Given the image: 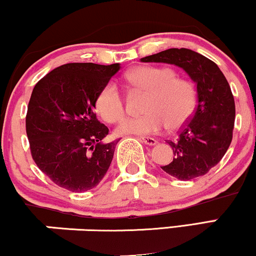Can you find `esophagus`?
Here are the masks:
<instances>
[{"label": "esophagus", "instance_id": "1", "mask_svg": "<svg viewBox=\"0 0 256 256\" xmlns=\"http://www.w3.org/2000/svg\"><path fill=\"white\" fill-rule=\"evenodd\" d=\"M140 140H142L146 146H155L158 143V140L152 137H140Z\"/></svg>", "mask_w": 256, "mask_h": 256}]
</instances>
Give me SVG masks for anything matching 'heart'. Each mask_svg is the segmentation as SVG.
I'll return each instance as SVG.
<instances>
[{
    "instance_id": "heart-1",
    "label": "heart",
    "mask_w": 256,
    "mask_h": 256,
    "mask_svg": "<svg viewBox=\"0 0 256 256\" xmlns=\"http://www.w3.org/2000/svg\"><path fill=\"white\" fill-rule=\"evenodd\" d=\"M168 67L140 66L126 73V80L134 89L148 92L142 116L125 119L116 128L119 134L148 136L168 128L178 130L192 116L196 107V88L192 80L176 77ZM96 110L107 122L124 116L125 104L119 88L106 84L96 98Z\"/></svg>"
}]
</instances>
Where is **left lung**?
Returning a JSON list of instances; mask_svg holds the SVG:
<instances>
[{"instance_id":"obj_1","label":"left lung","mask_w":256,"mask_h":256,"mask_svg":"<svg viewBox=\"0 0 256 256\" xmlns=\"http://www.w3.org/2000/svg\"><path fill=\"white\" fill-rule=\"evenodd\" d=\"M142 62H162L180 67L198 89V106L192 118L168 140L173 161L161 166L179 180L201 177L222 160L231 144L234 125V100L218 64L186 48H171L140 58Z\"/></svg>"}]
</instances>
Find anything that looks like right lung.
<instances>
[{
  "instance_id": "obj_1",
  "label": "right lung",
  "mask_w": 256,
  "mask_h": 256,
  "mask_svg": "<svg viewBox=\"0 0 256 256\" xmlns=\"http://www.w3.org/2000/svg\"><path fill=\"white\" fill-rule=\"evenodd\" d=\"M119 70V64H66L32 90L26 114L32 158L64 189H92L110 168L118 140L104 142L110 130L98 122L95 106L98 92Z\"/></svg>"
}]
</instances>
